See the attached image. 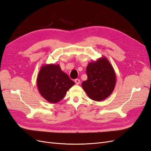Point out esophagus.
Instances as JSON below:
<instances>
[{"label": "esophagus", "mask_w": 151, "mask_h": 151, "mask_svg": "<svg viewBox=\"0 0 151 151\" xmlns=\"http://www.w3.org/2000/svg\"><path fill=\"white\" fill-rule=\"evenodd\" d=\"M75 83H76V84L77 85L79 84H80V79H76L75 80Z\"/></svg>", "instance_id": "obj_1"}]
</instances>
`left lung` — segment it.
Listing matches in <instances>:
<instances>
[{"label": "left lung", "instance_id": "obj_1", "mask_svg": "<svg viewBox=\"0 0 151 151\" xmlns=\"http://www.w3.org/2000/svg\"><path fill=\"white\" fill-rule=\"evenodd\" d=\"M88 79L82 87L88 97L100 101L111 95L115 89L116 78L114 68L108 58L103 57L89 63L86 67Z\"/></svg>", "mask_w": 151, "mask_h": 151}]
</instances>
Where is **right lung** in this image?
Masks as SVG:
<instances>
[{"label":"right lung","instance_id":"add662e5","mask_svg":"<svg viewBox=\"0 0 151 151\" xmlns=\"http://www.w3.org/2000/svg\"><path fill=\"white\" fill-rule=\"evenodd\" d=\"M37 88L42 96L51 103H57L64 98L67 91L74 85L58 64H45L37 77Z\"/></svg>","mask_w":151,"mask_h":151}]
</instances>
